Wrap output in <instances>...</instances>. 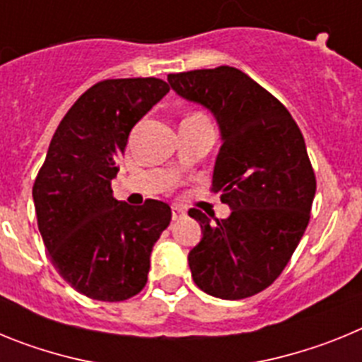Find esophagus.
Wrapping results in <instances>:
<instances>
[{
  "label": "esophagus",
  "instance_id": "34e87169",
  "mask_svg": "<svg viewBox=\"0 0 362 362\" xmlns=\"http://www.w3.org/2000/svg\"><path fill=\"white\" fill-rule=\"evenodd\" d=\"M187 216V210L183 206H179V204H172V219L177 221V219H183Z\"/></svg>",
  "mask_w": 362,
  "mask_h": 362
}]
</instances>
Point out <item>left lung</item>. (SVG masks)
Masks as SVG:
<instances>
[{
  "mask_svg": "<svg viewBox=\"0 0 362 362\" xmlns=\"http://www.w3.org/2000/svg\"><path fill=\"white\" fill-rule=\"evenodd\" d=\"M170 88L219 127L212 190L230 216L190 209L201 241L188 252L194 283L219 299H245L277 279L310 221L315 175L290 112L233 66L168 74Z\"/></svg>",
  "mask_w": 362,
  "mask_h": 362,
  "instance_id": "obj_1",
  "label": "left lung"
}]
</instances>
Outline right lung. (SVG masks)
I'll list each match as a JSON object with an SVG mask.
<instances>
[{
	"label": "right lung",
	"mask_w": 362,
	"mask_h": 362,
	"mask_svg": "<svg viewBox=\"0 0 362 362\" xmlns=\"http://www.w3.org/2000/svg\"><path fill=\"white\" fill-rule=\"evenodd\" d=\"M170 90L163 79H107L63 117L32 188L37 226L54 267L83 296L105 303L146 284L150 254L170 206H132L112 196V179L136 123Z\"/></svg>",
	"instance_id": "1"
}]
</instances>
